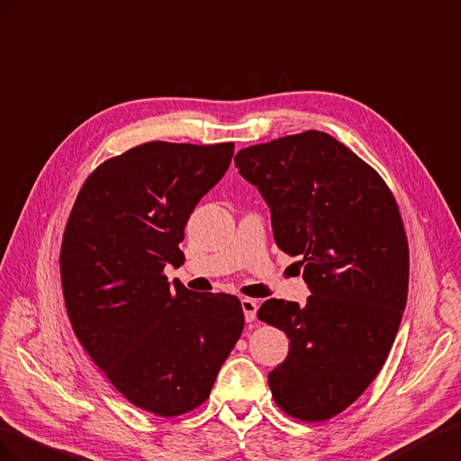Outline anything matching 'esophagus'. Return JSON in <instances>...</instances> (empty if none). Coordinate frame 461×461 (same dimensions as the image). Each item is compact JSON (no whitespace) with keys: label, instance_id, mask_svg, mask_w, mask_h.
I'll use <instances>...</instances> for the list:
<instances>
[{"label":"esophagus","instance_id":"1","mask_svg":"<svg viewBox=\"0 0 461 461\" xmlns=\"http://www.w3.org/2000/svg\"><path fill=\"white\" fill-rule=\"evenodd\" d=\"M241 307H243V314L247 322H253L257 319V311H258V303L255 299H241Z\"/></svg>","mask_w":461,"mask_h":461}]
</instances>
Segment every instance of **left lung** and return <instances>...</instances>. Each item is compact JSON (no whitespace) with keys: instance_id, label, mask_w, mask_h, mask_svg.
Returning <instances> with one entry per match:
<instances>
[{"instance_id":"8db88e82","label":"left lung","mask_w":461,"mask_h":461,"mask_svg":"<svg viewBox=\"0 0 461 461\" xmlns=\"http://www.w3.org/2000/svg\"><path fill=\"white\" fill-rule=\"evenodd\" d=\"M265 196L276 245L303 267L305 305L268 299L257 317L289 338L268 375L289 417L321 423L349 407L383 369L410 285V245L396 199L375 167L322 131L238 152Z\"/></svg>"}]
</instances>
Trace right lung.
<instances>
[{
    "mask_svg": "<svg viewBox=\"0 0 461 461\" xmlns=\"http://www.w3.org/2000/svg\"><path fill=\"white\" fill-rule=\"evenodd\" d=\"M233 142L152 140L104 160L63 231L61 289L77 339L131 403L160 417L203 405L245 317L228 294L169 285L196 203L226 174Z\"/></svg>",
    "mask_w": 461,
    "mask_h": 461,
    "instance_id": "add662e5",
    "label": "right lung"
}]
</instances>
